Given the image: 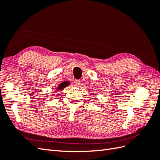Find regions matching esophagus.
Listing matches in <instances>:
<instances>
[{"instance_id": "obj_1", "label": "esophagus", "mask_w": 160, "mask_h": 160, "mask_svg": "<svg viewBox=\"0 0 160 160\" xmlns=\"http://www.w3.org/2000/svg\"><path fill=\"white\" fill-rule=\"evenodd\" d=\"M75 84H76V87H80V80H76V82H75Z\"/></svg>"}]
</instances>
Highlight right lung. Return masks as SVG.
Masks as SVG:
<instances>
[{
  "label": "right lung",
  "mask_w": 160,
  "mask_h": 160,
  "mask_svg": "<svg viewBox=\"0 0 160 160\" xmlns=\"http://www.w3.org/2000/svg\"><path fill=\"white\" fill-rule=\"evenodd\" d=\"M65 87H66L65 84H64V82H62V83H61V84H59V85L58 86L57 89H58V90H61V89H62L65 88Z\"/></svg>",
  "instance_id": "right-lung-1"
}]
</instances>
